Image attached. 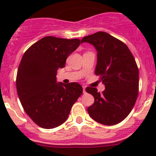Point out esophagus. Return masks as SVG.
<instances>
[{
	"instance_id": "1",
	"label": "esophagus",
	"mask_w": 156,
	"mask_h": 156,
	"mask_svg": "<svg viewBox=\"0 0 156 156\" xmlns=\"http://www.w3.org/2000/svg\"><path fill=\"white\" fill-rule=\"evenodd\" d=\"M83 92H84V93H85L86 92V91H85V88H86V87H85V86H83Z\"/></svg>"
}]
</instances>
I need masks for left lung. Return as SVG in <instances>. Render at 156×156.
Listing matches in <instances>:
<instances>
[{
  "label": "left lung",
  "mask_w": 156,
  "mask_h": 156,
  "mask_svg": "<svg viewBox=\"0 0 156 156\" xmlns=\"http://www.w3.org/2000/svg\"><path fill=\"white\" fill-rule=\"evenodd\" d=\"M83 42L97 50L95 74L106 87L102 94L95 87H86L94 97L88 114L103 125L120 123L131 112L139 92V69L134 57L124 42L104 31L85 36Z\"/></svg>",
  "instance_id": "8db88e82"
}]
</instances>
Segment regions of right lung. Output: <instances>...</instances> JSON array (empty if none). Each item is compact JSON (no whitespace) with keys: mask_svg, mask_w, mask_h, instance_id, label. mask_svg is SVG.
I'll use <instances>...</instances> for the list:
<instances>
[{"mask_svg":"<svg viewBox=\"0 0 156 156\" xmlns=\"http://www.w3.org/2000/svg\"><path fill=\"white\" fill-rule=\"evenodd\" d=\"M81 44L78 38L47 36L25 52L16 75V90L26 114L39 127L51 129L66 121L82 94L78 83L57 84L56 72Z\"/></svg>","mask_w":156,"mask_h":156,"instance_id":"right-lung-1","label":"right lung"}]
</instances>
